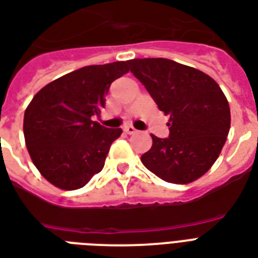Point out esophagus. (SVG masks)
<instances>
[{"label": "esophagus", "mask_w": 258, "mask_h": 258, "mask_svg": "<svg viewBox=\"0 0 258 258\" xmlns=\"http://www.w3.org/2000/svg\"><path fill=\"white\" fill-rule=\"evenodd\" d=\"M123 132L127 135H135V133H137V129H135L132 125H127V126L123 127Z\"/></svg>", "instance_id": "34e87169"}]
</instances>
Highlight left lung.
Listing matches in <instances>:
<instances>
[{"mask_svg":"<svg viewBox=\"0 0 258 258\" xmlns=\"http://www.w3.org/2000/svg\"><path fill=\"white\" fill-rule=\"evenodd\" d=\"M161 111L169 115V136L152 135L143 164L163 180L187 184L218 159L230 129V107L218 83L199 70L164 57L127 61Z\"/></svg>","mask_w":258,"mask_h":258,"instance_id":"obj_1","label":"left lung"}]
</instances>
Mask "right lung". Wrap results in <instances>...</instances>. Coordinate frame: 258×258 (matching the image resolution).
Here are the masks:
<instances>
[{
    "instance_id": "right-lung-1",
    "label": "right lung",
    "mask_w": 258,
    "mask_h": 258,
    "mask_svg": "<svg viewBox=\"0 0 258 258\" xmlns=\"http://www.w3.org/2000/svg\"><path fill=\"white\" fill-rule=\"evenodd\" d=\"M127 71V61L82 67L33 97L24 114V137L33 164L49 183L78 189L101 172L122 131L91 117L99 115L110 85Z\"/></svg>"
}]
</instances>
